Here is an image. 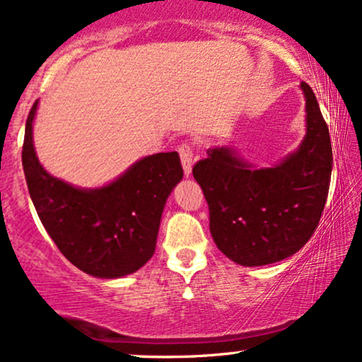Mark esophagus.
I'll list each match as a JSON object with an SVG mask.
<instances>
[{
	"instance_id": "obj_1",
	"label": "esophagus",
	"mask_w": 362,
	"mask_h": 362,
	"mask_svg": "<svg viewBox=\"0 0 362 362\" xmlns=\"http://www.w3.org/2000/svg\"><path fill=\"white\" fill-rule=\"evenodd\" d=\"M178 155H180L182 167H184L185 177H189L190 172H192V163H194V161H192V156H194L192 148H190L187 143H182L180 146H178Z\"/></svg>"
}]
</instances>
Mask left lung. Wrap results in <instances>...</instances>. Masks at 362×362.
Returning <instances> with one entry per match:
<instances>
[{"mask_svg": "<svg viewBox=\"0 0 362 362\" xmlns=\"http://www.w3.org/2000/svg\"><path fill=\"white\" fill-rule=\"evenodd\" d=\"M306 134L296 151L259 168L233 146L207 149L192 173L209 206L216 247L243 267L294 255L317 230L332 175V143L317 97L305 81Z\"/></svg>", "mask_w": 362, "mask_h": 362, "instance_id": "left-lung-1", "label": "left lung"}]
</instances>
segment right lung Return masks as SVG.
I'll return each mask as SVG.
<instances>
[{"mask_svg": "<svg viewBox=\"0 0 362 362\" xmlns=\"http://www.w3.org/2000/svg\"><path fill=\"white\" fill-rule=\"evenodd\" d=\"M37 103L25 126L22 163L45 231L62 255L90 276L117 279L136 272L155 253L163 207L184 177L178 153L141 158L97 189L74 187L52 177L37 158Z\"/></svg>", "mask_w": 362, "mask_h": 362, "instance_id": "right-lung-1", "label": "right lung"}]
</instances>
